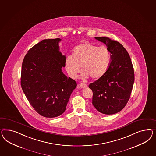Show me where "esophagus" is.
I'll return each instance as SVG.
<instances>
[{"label": "esophagus", "instance_id": "esophagus-1", "mask_svg": "<svg viewBox=\"0 0 156 156\" xmlns=\"http://www.w3.org/2000/svg\"><path fill=\"white\" fill-rule=\"evenodd\" d=\"M79 86L81 88H85L87 87V85L85 83H81Z\"/></svg>", "mask_w": 156, "mask_h": 156}]
</instances>
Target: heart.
I'll list each match as a JSON object with an SVG mask.
<instances>
[{
  "label": "heart",
  "instance_id": "b5f03b06",
  "mask_svg": "<svg viewBox=\"0 0 156 156\" xmlns=\"http://www.w3.org/2000/svg\"><path fill=\"white\" fill-rule=\"evenodd\" d=\"M111 61V55L107 47L85 43L76 46L73 50L72 56H67L65 67L72 78L77 77L82 67L83 77L89 76L95 80L105 73Z\"/></svg>",
  "mask_w": 156,
  "mask_h": 156
}]
</instances>
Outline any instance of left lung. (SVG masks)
Masks as SVG:
<instances>
[{"instance_id": "obj_1", "label": "left lung", "mask_w": 156, "mask_h": 156, "mask_svg": "<svg viewBox=\"0 0 156 156\" xmlns=\"http://www.w3.org/2000/svg\"><path fill=\"white\" fill-rule=\"evenodd\" d=\"M105 44L111 53V62L105 73L89 85L93 92L92 104L100 113L113 115L128 102L134 81L132 62L119 42L107 37H95Z\"/></svg>"}]
</instances>
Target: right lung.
Listing matches in <instances>:
<instances>
[{
  "instance_id": "right-lung-1",
  "label": "right lung",
  "mask_w": 156,
  "mask_h": 156,
  "mask_svg": "<svg viewBox=\"0 0 156 156\" xmlns=\"http://www.w3.org/2000/svg\"><path fill=\"white\" fill-rule=\"evenodd\" d=\"M60 39H45L29 49L23 61L20 83L32 107L41 116L53 118L66 109L76 82L62 71L66 57L58 51Z\"/></svg>"
}]
</instances>
